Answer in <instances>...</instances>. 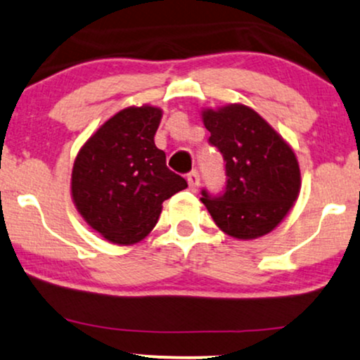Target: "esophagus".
Listing matches in <instances>:
<instances>
[{
    "label": "esophagus",
    "instance_id": "esophagus-1",
    "mask_svg": "<svg viewBox=\"0 0 360 360\" xmlns=\"http://www.w3.org/2000/svg\"><path fill=\"white\" fill-rule=\"evenodd\" d=\"M187 181H188L190 190H193V192H195V190H198V185H200V175H198V172L188 173Z\"/></svg>",
    "mask_w": 360,
    "mask_h": 360
}]
</instances>
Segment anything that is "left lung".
<instances>
[{"label":"left lung","instance_id":"left-lung-1","mask_svg":"<svg viewBox=\"0 0 360 360\" xmlns=\"http://www.w3.org/2000/svg\"><path fill=\"white\" fill-rule=\"evenodd\" d=\"M212 145L225 160L227 187L220 197L202 192V203L221 232L252 240L277 227L300 192V168L292 146L242 103L202 110Z\"/></svg>","mask_w":360,"mask_h":360}]
</instances>
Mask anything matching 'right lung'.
Segmentation results:
<instances>
[{
    "label": "right lung",
    "mask_w": 360,
    "mask_h": 360,
    "mask_svg": "<svg viewBox=\"0 0 360 360\" xmlns=\"http://www.w3.org/2000/svg\"><path fill=\"white\" fill-rule=\"evenodd\" d=\"M162 108L127 106L83 143L72 170V198L90 227L117 245L143 240L162 203L187 188L155 146Z\"/></svg>",
    "instance_id": "1"
}]
</instances>
